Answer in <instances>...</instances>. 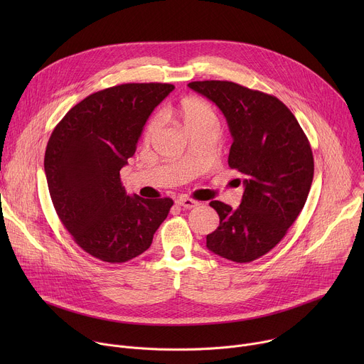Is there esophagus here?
<instances>
[{"instance_id": "obj_1", "label": "esophagus", "mask_w": 364, "mask_h": 364, "mask_svg": "<svg viewBox=\"0 0 364 364\" xmlns=\"http://www.w3.org/2000/svg\"><path fill=\"white\" fill-rule=\"evenodd\" d=\"M178 205L184 207V209H193V207H197L198 205V201L193 200V198H188V197H178L177 201H176Z\"/></svg>"}]
</instances>
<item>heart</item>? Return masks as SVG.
Segmentation results:
<instances>
[{"label":"heart","instance_id":"b5f03b06","mask_svg":"<svg viewBox=\"0 0 364 364\" xmlns=\"http://www.w3.org/2000/svg\"><path fill=\"white\" fill-rule=\"evenodd\" d=\"M167 114H176L183 122L186 129L197 128V127H216L218 128V115L210 103L197 97L183 99L176 108H170L166 111ZM163 125V117L155 115L145 128V139H151Z\"/></svg>","mask_w":364,"mask_h":364}]
</instances>
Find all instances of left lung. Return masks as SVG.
<instances>
[{"instance_id":"1","label":"left lung","mask_w":364,"mask_h":364,"mask_svg":"<svg viewBox=\"0 0 364 364\" xmlns=\"http://www.w3.org/2000/svg\"><path fill=\"white\" fill-rule=\"evenodd\" d=\"M188 87L226 117L233 136L228 163L245 186L237 209L210 201L220 225L207 235L205 246L229 261L252 262L282 240L302 210L314 177L309 141L272 95L228 80L191 82Z\"/></svg>"}]
</instances>
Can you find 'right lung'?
Here are the masks:
<instances>
[{
    "label": "right lung",
    "mask_w": 364,
    "mask_h": 364,
    "mask_svg": "<svg viewBox=\"0 0 364 364\" xmlns=\"http://www.w3.org/2000/svg\"><path fill=\"white\" fill-rule=\"evenodd\" d=\"M173 89L124 83L95 92L50 135L44 171L56 213L73 240L103 262L122 264L144 253L174 203L128 196L119 174L151 112Z\"/></svg>",
    "instance_id": "1"
}]
</instances>
